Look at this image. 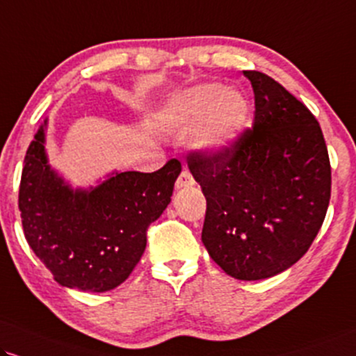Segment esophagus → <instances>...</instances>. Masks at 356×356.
I'll return each instance as SVG.
<instances>
[{"label":"esophagus","mask_w":356,"mask_h":356,"mask_svg":"<svg viewBox=\"0 0 356 356\" xmlns=\"http://www.w3.org/2000/svg\"><path fill=\"white\" fill-rule=\"evenodd\" d=\"M193 185H195V178H193V175L188 170H183L181 173H179L177 183H175V188H177V190H183V188H190Z\"/></svg>","instance_id":"34e87169"}]
</instances>
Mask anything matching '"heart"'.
<instances>
[{
	"label": "heart",
	"mask_w": 356,
	"mask_h": 356,
	"mask_svg": "<svg viewBox=\"0 0 356 356\" xmlns=\"http://www.w3.org/2000/svg\"><path fill=\"white\" fill-rule=\"evenodd\" d=\"M249 118V102L239 90L219 82L191 87L168 105L163 122L173 130L191 134L209 155H222L238 142Z\"/></svg>",
	"instance_id": "heart-1"
}]
</instances>
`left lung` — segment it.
<instances>
[{"label": "left lung", "instance_id": "obj_1", "mask_svg": "<svg viewBox=\"0 0 356 356\" xmlns=\"http://www.w3.org/2000/svg\"><path fill=\"white\" fill-rule=\"evenodd\" d=\"M256 100L252 129L222 155L191 153L206 198L201 241L231 277L277 275L309 251L325 219L332 170L317 118L279 82L244 71Z\"/></svg>", "mask_w": 356, "mask_h": 356}]
</instances>
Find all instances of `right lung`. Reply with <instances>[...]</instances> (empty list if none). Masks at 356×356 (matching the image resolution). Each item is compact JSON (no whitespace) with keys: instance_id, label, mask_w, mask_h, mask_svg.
<instances>
[{"instance_id":"add662e5","label":"right lung","mask_w":356,"mask_h":356,"mask_svg":"<svg viewBox=\"0 0 356 356\" xmlns=\"http://www.w3.org/2000/svg\"><path fill=\"white\" fill-rule=\"evenodd\" d=\"M47 118L24 156L19 211L26 241L54 280L107 292L129 277L147 248V229L170 204L181 163L153 173L113 171L89 188H72L46 153Z\"/></svg>"}]
</instances>
